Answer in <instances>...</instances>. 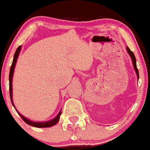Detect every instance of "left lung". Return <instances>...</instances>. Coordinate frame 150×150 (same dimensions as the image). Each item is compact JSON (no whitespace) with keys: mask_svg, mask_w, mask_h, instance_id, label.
<instances>
[{"mask_svg":"<svg viewBox=\"0 0 150 150\" xmlns=\"http://www.w3.org/2000/svg\"><path fill=\"white\" fill-rule=\"evenodd\" d=\"M127 52H128V53L129 54V55H130L131 57H132V62H133V66H134V69H135V71H136V73H137V78H139V72H138V69H137V65H136L135 56H134V53H133V52H132V51L129 49V47H127Z\"/></svg>","mask_w":150,"mask_h":150,"instance_id":"left-lung-1","label":"left lung"}]
</instances>
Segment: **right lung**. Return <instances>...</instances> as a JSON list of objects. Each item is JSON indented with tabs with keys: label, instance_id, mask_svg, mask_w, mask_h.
<instances>
[{
	"label": "right lung",
	"instance_id": "1",
	"mask_svg": "<svg viewBox=\"0 0 150 150\" xmlns=\"http://www.w3.org/2000/svg\"><path fill=\"white\" fill-rule=\"evenodd\" d=\"M20 50H21V46H18L16 49V52H15V54L14 57H13V63H12L11 67H10V70H9V96H10V99H11V102L13 105H13V94H12V91H13V89H12V78H13V72H14V68H15V66H16V60H17V58H18V56L19 54V52H20ZM15 108V106H14ZM18 114H19L20 117H21L23 120L25 121L27 124L30 125H32V126H34V127H37V128H47V127H51V126H53L55 124H57L59 120H60V114H61V111L58 114V115L54 119L52 120L48 121V122H33V121H30L28 119L25 118L24 116H22L21 114H20L18 112Z\"/></svg>",
	"mask_w": 150,
	"mask_h": 150
}]
</instances>
